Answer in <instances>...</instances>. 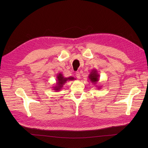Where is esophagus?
<instances>
[{"label": "esophagus", "instance_id": "esophagus-1", "mask_svg": "<svg viewBox=\"0 0 148 148\" xmlns=\"http://www.w3.org/2000/svg\"><path fill=\"white\" fill-rule=\"evenodd\" d=\"M76 75V77H77V78L78 79L81 78V75H80L79 71H77V72H76V75Z\"/></svg>", "mask_w": 148, "mask_h": 148}]
</instances>
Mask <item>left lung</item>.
Returning a JSON list of instances; mask_svg holds the SVG:
<instances>
[{
    "label": "left lung",
    "mask_w": 148,
    "mask_h": 148,
    "mask_svg": "<svg viewBox=\"0 0 148 148\" xmlns=\"http://www.w3.org/2000/svg\"><path fill=\"white\" fill-rule=\"evenodd\" d=\"M89 79L90 80L91 82L93 83V84H96L97 83L98 81H99V75L96 69H93L91 71L90 73H89L88 76ZM101 86H98V89H101Z\"/></svg>",
    "instance_id": "left-lung-1"
}]
</instances>
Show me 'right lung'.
I'll list each match as a JSON object with an SVG mask.
<instances>
[{"label":"right lung","instance_id":"right-lung-1","mask_svg":"<svg viewBox=\"0 0 148 148\" xmlns=\"http://www.w3.org/2000/svg\"><path fill=\"white\" fill-rule=\"evenodd\" d=\"M75 79L74 77H70L69 78H65L63 75L61 73H58L57 75V79H56V85L54 86H53V90L56 91H59L60 89L63 88L64 85L66 83V82L69 81H73V80Z\"/></svg>","mask_w":148,"mask_h":148}]
</instances>
